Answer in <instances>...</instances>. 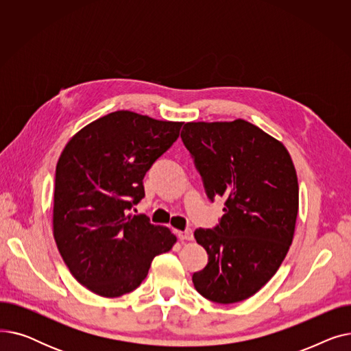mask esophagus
<instances>
[{"instance_id":"esophagus-1","label":"esophagus","mask_w":351,"mask_h":351,"mask_svg":"<svg viewBox=\"0 0 351 351\" xmlns=\"http://www.w3.org/2000/svg\"><path fill=\"white\" fill-rule=\"evenodd\" d=\"M176 234H178V237L180 239V241H193V230L192 229L178 230Z\"/></svg>"}]
</instances>
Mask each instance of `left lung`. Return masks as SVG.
<instances>
[{
    "mask_svg": "<svg viewBox=\"0 0 351 351\" xmlns=\"http://www.w3.org/2000/svg\"><path fill=\"white\" fill-rule=\"evenodd\" d=\"M180 138L208 196L226 200L215 229L195 230L209 262L193 273V286L215 303L246 300L273 278L293 242L299 183L290 154L243 119L188 122Z\"/></svg>",
    "mask_w": 351,
    "mask_h": 351,
    "instance_id": "left-lung-1",
    "label": "left lung"
}]
</instances>
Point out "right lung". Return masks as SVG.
<instances>
[{"mask_svg": "<svg viewBox=\"0 0 351 351\" xmlns=\"http://www.w3.org/2000/svg\"><path fill=\"white\" fill-rule=\"evenodd\" d=\"M182 125L117 110L84 126L64 147L55 171L52 233L71 274L98 296L134 291L154 257L176 243L169 228L129 210L145 196V173Z\"/></svg>", "mask_w": 351, "mask_h": 351, "instance_id": "1", "label": "right lung"}]
</instances>
